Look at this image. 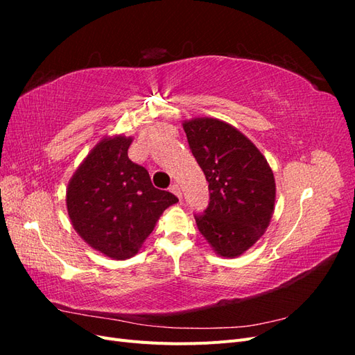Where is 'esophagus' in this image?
I'll use <instances>...</instances> for the list:
<instances>
[{
  "label": "esophagus",
  "instance_id": "1",
  "mask_svg": "<svg viewBox=\"0 0 355 355\" xmlns=\"http://www.w3.org/2000/svg\"><path fill=\"white\" fill-rule=\"evenodd\" d=\"M170 191L173 192V194H175V196L182 201V191H180V187H179V185H171Z\"/></svg>",
  "mask_w": 355,
  "mask_h": 355
}]
</instances>
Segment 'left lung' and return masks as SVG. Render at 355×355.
I'll list each match as a JSON object with an SVG mask.
<instances>
[{
  "mask_svg": "<svg viewBox=\"0 0 355 355\" xmlns=\"http://www.w3.org/2000/svg\"><path fill=\"white\" fill-rule=\"evenodd\" d=\"M182 125L209 182V206L196 216L198 231L216 254L239 257L262 237L271 222L275 204L272 170L250 139L228 123L201 116Z\"/></svg>",
  "mask_w": 355,
  "mask_h": 355,
  "instance_id": "8db88e82",
  "label": "left lung"
}]
</instances>
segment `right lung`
Here are the masks:
<instances>
[{
  "mask_svg": "<svg viewBox=\"0 0 355 355\" xmlns=\"http://www.w3.org/2000/svg\"><path fill=\"white\" fill-rule=\"evenodd\" d=\"M132 142L124 135L101 139L67 188L73 230L92 249L115 261L133 257L163 211L179 201L154 188L146 168L128 158Z\"/></svg>",
  "mask_w": 355,
  "mask_h": 355,
  "instance_id": "1",
  "label": "right lung"
}]
</instances>
